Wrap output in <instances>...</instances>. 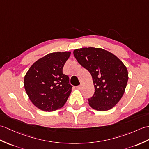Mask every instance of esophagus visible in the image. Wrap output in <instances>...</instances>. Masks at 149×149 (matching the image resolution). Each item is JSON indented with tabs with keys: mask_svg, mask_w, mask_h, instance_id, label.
<instances>
[{
	"mask_svg": "<svg viewBox=\"0 0 149 149\" xmlns=\"http://www.w3.org/2000/svg\"><path fill=\"white\" fill-rule=\"evenodd\" d=\"M81 88H82V85H79V86H76V88H77V89H81Z\"/></svg>",
	"mask_w": 149,
	"mask_h": 149,
	"instance_id": "obj_1",
	"label": "esophagus"
}]
</instances>
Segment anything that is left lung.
Masks as SVG:
<instances>
[{
  "label": "left lung",
  "instance_id": "left-lung-1",
  "mask_svg": "<svg viewBox=\"0 0 149 149\" xmlns=\"http://www.w3.org/2000/svg\"><path fill=\"white\" fill-rule=\"evenodd\" d=\"M81 66L92 76L95 93L88 99L93 109L106 111L115 106L125 91L128 72L115 55L102 48L82 47L74 51Z\"/></svg>",
  "mask_w": 149,
  "mask_h": 149
}]
</instances>
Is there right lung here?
<instances>
[{
	"label": "right lung",
	"mask_w": 149,
	"mask_h": 149,
	"mask_svg": "<svg viewBox=\"0 0 149 149\" xmlns=\"http://www.w3.org/2000/svg\"><path fill=\"white\" fill-rule=\"evenodd\" d=\"M71 52L49 53L39 59L26 72L24 87L30 101L38 109L52 112L63 107L72 86L63 67Z\"/></svg>",
	"instance_id": "1"
}]
</instances>
